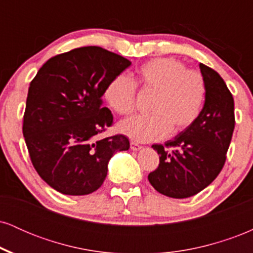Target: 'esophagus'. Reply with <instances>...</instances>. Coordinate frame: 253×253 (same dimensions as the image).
<instances>
[{
	"label": "esophagus",
	"mask_w": 253,
	"mask_h": 253,
	"mask_svg": "<svg viewBox=\"0 0 253 253\" xmlns=\"http://www.w3.org/2000/svg\"><path fill=\"white\" fill-rule=\"evenodd\" d=\"M141 149V146L140 145H138L136 143H130V150H133V151H139Z\"/></svg>",
	"instance_id": "1"
}]
</instances>
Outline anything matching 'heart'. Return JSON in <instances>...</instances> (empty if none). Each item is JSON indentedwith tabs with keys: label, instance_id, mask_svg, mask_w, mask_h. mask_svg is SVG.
<instances>
[{
	"label": "heart",
	"instance_id": "heart-1",
	"mask_svg": "<svg viewBox=\"0 0 253 253\" xmlns=\"http://www.w3.org/2000/svg\"><path fill=\"white\" fill-rule=\"evenodd\" d=\"M135 84L153 92L150 115H135L118 124V130L139 143L161 140L170 132L179 133L196 121L205 106L207 88L202 75L173 58H156L136 70L135 83L119 75L107 84L103 98L120 115L134 109Z\"/></svg>",
	"mask_w": 253,
	"mask_h": 253
}]
</instances>
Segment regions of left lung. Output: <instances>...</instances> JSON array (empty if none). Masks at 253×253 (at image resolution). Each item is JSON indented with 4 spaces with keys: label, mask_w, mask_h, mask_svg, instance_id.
<instances>
[{
    "label": "left lung",
    "mask_w": 253,
    "mask_h": 253,
    "mask_svg": "<svg viewBox=\"0 0 253 253\" xmlns=\"http://www.w3.org/2000/svg\"><path fill=\"white\" fill-rule=\"evenodd\" d=\"M207 95L196 121L175 138L152 145L159 165L149 181L158 193L173 199L196 195L221 171L234 129V100L215 70L200 64ZM172 147L170 153L167 150Z\"/></svg>",
    "instance_id": "obj_1"
}]
</instances>
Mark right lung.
<instances>
[{"label":"right lung","mask_w":253,"mask_h":253,"mask_svg":"<svg viewBox=\"0 0 253 253\" xmlns=\"http://www.w3.org/2000/svg\"><path fill=\"white\" fill-rule=\"evenodd\" d=\"M130 64L85 46L52 57L31 82L22 132L34 169L54 190L91 194L106 179L113 155L129 149L123 134L101 140L97 134L113 124L102 107L104 89Z\"/></svg>","instance_id":"right-lung-1"}]
</instances>
